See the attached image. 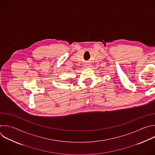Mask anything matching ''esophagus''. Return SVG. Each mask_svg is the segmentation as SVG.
Listing matches in <instances>:
<instances>
[{
    "label": "esophagus",
    "mask_w": 155,
    "mask_h": 155,
    "mask_svg": "<svg viewBox=\"0 0 155 155\" xmlns=\"http://www.w3.org/2000/svg\"><path fill=\"white\" fill-rule=\"evenodd\" d=\"M86 66H87V65H86Z\"/></svg>",
    "instance_id": "obj_1"
}]
</instances>
